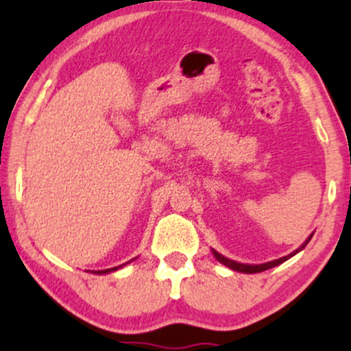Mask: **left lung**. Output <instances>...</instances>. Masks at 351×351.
<instances>
[{
    "label": "left lung",
    "mask_w": 351,
    "mask_h": 351,
    "mask_svg": "<svg viewBox=\"0 0 351 351\" xmlns=\"http://www.w3.org/2000/svg\"><path fill=\"white\" fill-rule=\"evenodd\" d=\"M310 239H312V236H308V237H307V241H305V243L302 244L300 247L297 249V251H293L292 254H289V256H284V257H280V259L271 261V263H265V264H241V263H236V261H231V259H228V257L221 256V254H219V252H216L215 249H213V254H215V257H216L217 261H219L221 264H224V265H226V267L232 269V271L244 272V274H256V272L267 271V269L276 267V265H279V264H282V263H285V261H287V259H291L292 256H295L297 252L302 251V249H304L305 245L308 244V241H310Z\"/></svg>",
    "instance_id": "left-lung-1"
}]
</instances>
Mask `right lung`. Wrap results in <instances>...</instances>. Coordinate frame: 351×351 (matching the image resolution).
Segmentation results:
<instances>
[{
    "label": "right lung",
    "mask_w": 351,
    "mask_h": 351,
    "mask_svg": "<svg viewBox=\"0 0 351 351\" xmlns=\"http://www.w3.org/2000/svg\"><path fill=\"white\" fill-rule=\"evenodd\" d=\"M119 267H123V264L122 265H119ZM119 267H112V269H106V271H97L95 274H107V272H114V271H117V269Z\"/></svg>",
    "instance_id": "add662e5"
}]
</instances>
